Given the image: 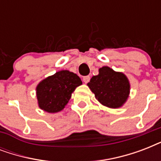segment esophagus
Returning a JSON list of instances; mask_svg holds the SVG:
<instances>
[{
    "label": "esophagus",
    "instance_id": "esophagus-1",
    "mask_svg": "<svg viewBox=\"0 0 161 161\" xmlns=\"http://www.w3.org/2000/svg\"><path fill=\"white\" fill-rule=\"evenodd\" d=\"M89 81H90V77H89V76H86V77H83V82H84V83H88Z\"/></svg>",
    "mask_w": 161,
    "mask_h": 161
}]
</instances>
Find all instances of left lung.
Wrapping results in <instances>:
<instances>
[{
    "mask_svg": "<svg viewBox=\"0 0 161 161\" xmlns=\"http://www.w3.org/2000/svg\"><path fill=\"white\" fill-rule=\"evenodd\" d=\"M88 86L96 99L110 108L122 107L130 96V83L127 76L108 66L98 69V74L92 77Z\"/></svg>",
    "mask_w": 161,
    "mask_h": 161,
    "instance_id": "left-lung-1",
    "label": "left lung"
}]
</instances>
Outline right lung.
I'll return each instance as SVG.
<instances>
[{"label":"right lung","mask_w":161,"mask_h":161,"mask_svg":"<svg viewBox=\"0 0 161 161\" xmlns=\"http://www.w3.org/2000/svg\"><path fill=\"white\" fill-rule=\"evenodd\" d=\"M82 83L76 73L68 70H61L44 78L36 88L38 107L47 113L59 112L65 108L72 93Z\"/></svg>","instance_id":"obj_1"}]
</instances>
